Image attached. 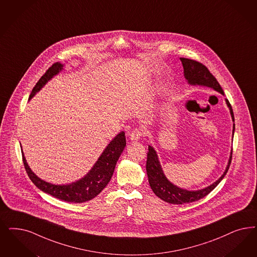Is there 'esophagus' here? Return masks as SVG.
Segmentation results:
<instances>
[{
	"mask_svg": "<svg viewBox=\"0 0 257 257\" xmlns=\"http://www.w3.org/2000/svg\"><path fill=\"white\" fill-rule=\"evenodd\" d=\"M143 133L139 130H134L132 133H130V138L133 141H138L142 137Z\"/></svg>",
	"mask_w": 257,
	"mask_h": 257,
	"instance_id": "obj_1",
	"label": "esophagus"
}]
</instances>
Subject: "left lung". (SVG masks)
I'll list each match as a JSON object with an SVG mask.
<instances>
[{"mask_svg": "<svg viewBox=\"0 0 257 257\" xmlns=\"http://www.w3.org/2000/svg\"><path fill=\"white\" fill-rule=\"evenodd\" d=\"M180 60L184 67V76L187 79L190 85H193V86L198 85V86L211 87L224 95V91L222 87L219 85L215 77L209 72L207 67H205L203 64H201L197 61L188 59V58H180ZM226 103L229 108L231 119L232 121H234L233 111L228 99H226ZM234 128H235V124H233L232 133H234ZM232 137H233V134H232ZM231 154L232 152L230 153V157L228 159V166L218 180L215 181L213 184L202 190H187L181 189L168 180V178L165 176L163 172L156 152L154 151L152 146H149L146 169H147V174H148L150 186L156 196H158L160 199L170 204L182 205V204L198 201L201 198L205 197L206 195H208L227 174L230 162H231Z\"/></svg>", "mask_w": 257, "mask_h": 257, "instance_id": "8db88e82", "label": "left lung"}]
</instances>
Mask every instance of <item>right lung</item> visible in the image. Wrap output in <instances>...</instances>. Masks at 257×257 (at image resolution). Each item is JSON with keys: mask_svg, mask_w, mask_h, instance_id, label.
Here are the masks:
<instances>
[{"mask_svg": "<svg viewBox=\"0 0 257 257\" xmlns=\"http://www.w3.org/2000/svg\"><path fill=\"white\" fill-rule=\"evenodd\" d=\"M63 67L64 66L61 63H55L49 67L46 71V73L40 78L37 84L33 87L29 95V100L35 95L51 78L57 75L63 69ZM125 144L126 142L124 133L121 132L107 145L105 151L98 158L92 169L87 172L86 176L68 185H54L40 179L29 168L24 156L23 151L22 155L27 173L30 180L33 182V184L38 189L57 199L70 203H83L88 200L93 199L105 189V186L108 184V182L112 177L116 163L124 151Z\"/></svg>", "mask_w": 257, "mask_h": 257, "instance_id": "right-lung-1", "label": "right lung"}]
</instances>
